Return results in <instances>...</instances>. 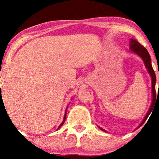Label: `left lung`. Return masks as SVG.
I'll return each mask as SVG.
<instances>
[{
	"instance_id": "left-lung-1",
	"label": "left lung",
	"mask_w": 159,
	"mask_h": 159,
	"mask_svg": "<svg viewBox=\"0 0 159 159\" xmlns=\"http://www.w3.org/2000/svg\"><path fill=\"white\" fill-rule=\"evenodd\" d=\"M129 45H130L129 48H130L131 52H132V53H134V54H137L138 56H139L143 60L144 65H145L146 69H147V71H148L149 75H150V77H151V81H152V103H151L150 107H149L147 114H146L145 117L143 118V121H142L141 123L140 124L139 126L137 128V129H138V128L141 126V125L143 124L144 122L147 120V117H148L149 115L151 114L153 107H154L155 105H156V98H156V74H155L154 70H153V69H152V63H151L150 55H149V52H147V49L144 48L143 46H142V45H140V43L137 41V40L132 39V38L130 39V43H129ZM98 128H99L102 131H103V132H107V131H105V129H103L102 128H101V127H98Z\"/></svg>"
}]
</instances>
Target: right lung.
Here are the masks:
<instances>
[{
  "instance_id": "right-lung-1",
  "label": "right lung",
  "mask_w": 159,
  "mask_h": 159,
  "mask_svg": "<svg viewBox=\"0 0 159 159\" xmlns=\"http://www.w3.org/2000/svg\"><path fill=\"white\" fill-rule=\"evenodd\" d=\"M69 105H68V106H69ZM68 106H67V107H68ZM67 107H66V112H65V114H64V117H63V122H62V123L61 124V125H59V127L57 128V129H59V128H61L62 125H63V123H64V122H65V120H66V111H67Z\"/></svg>"
}]
</instances>
